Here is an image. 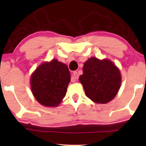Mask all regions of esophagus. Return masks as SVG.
<instances>
[{
	"label": "esophagus",
	"mask_w": 146,
	"mask_h": 146,
	"mask_svg": "<svg viewBox=\"0 0 146 146\" xmlns=\"http://www.w3.org/2000/svg\"><path fill=\"white\" fill-rule=\"evenodd\" d=\"M78 78V74L77 72L74 71L73 72V80H72V82H76V80Z\"/></svg>",
	"instance_id": "esophagus-1"
}]
</instances>
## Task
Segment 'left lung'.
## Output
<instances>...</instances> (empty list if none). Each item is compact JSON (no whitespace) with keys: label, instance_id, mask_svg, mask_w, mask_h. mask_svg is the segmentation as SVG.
<instances>
[{"label":"left lung","instance_id":"left-lung-1","mask_svg":"<svg viewBox=\"0 0 146 146\" xmlns=\"http://www.w3.org/2000/svg\"><path fill=\"white\" fill-rule=\"evenodd\" d=\"M79 80L88 98L95 103L106 104L116 96L121 85V74L111 61L92 57L84 64Z\"/></svg>","mask_w":146,"mask_h":146}]
</instances>
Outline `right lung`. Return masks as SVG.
I'll return each mask as SVG.
<instances>
[{
  "label": "right lung",
  "instance_id": "add662e5",
  "mask_svg": "<svg viewBox=\"0 0 146 146\" xmlns=\"http://www.w3.org/2000/svg\"><path fill=\"white\" fill-rule=\"evenodd\" d=\"M70 82V73L67 66L53 59L42 64L32 74V92L40 104L56 107L65 97Z\"/></svg>",
  "mask_w": 146,
  "mask_h": 146
}]
</instances>
